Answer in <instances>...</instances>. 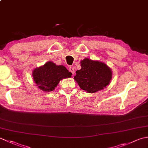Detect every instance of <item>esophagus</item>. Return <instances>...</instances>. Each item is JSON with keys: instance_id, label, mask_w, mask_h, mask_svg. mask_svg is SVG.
Here are the masks:
<instances>
[{"instance_id": "1", "label": "esophagus", "mask_w": 148, "mask_h": 148, "mask_svg": "<svg viewBox=\"0 0 148 148\" xmlns=\"http://www.w3.org/2000/svg\"><path fill=\"white\" fill-rule=\"evenodd\" d=\"M69 71H70L71 72H72V74H74L75 73V71H74V69L73 67H69Z\"/></svg>"}]
</instances>
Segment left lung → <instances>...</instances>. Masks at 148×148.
Instances as JSON below:
<instances>
[{"instance_id": "1", "label": "left lung", "mask_w": 148, "mask_h": 148, "mask_svg": "<svg viewBox=\"0 0 148 148\" xmlns=\"http://www.w3.org/2000/svg\"><path fill=\"white\" fill-rule=\"evenodd\" d=\"M80 64L81 69L76 72L74 79L81 89L93 93L106 88L111 83L112 72L105 63L85 58Z\"/></svg>"}]
</instances>
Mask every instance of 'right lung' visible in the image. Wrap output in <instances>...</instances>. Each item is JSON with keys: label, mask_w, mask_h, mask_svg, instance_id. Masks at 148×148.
<instances>
[{"label": "right lung", "mask_w": 148, "mask_h": 148, "mask_svg": "<svg viewBox=\"0 0 148 148\" xmlns=\"http://www.w3.org/2000/svg\"><path fill=\"white\" fill-rule=\"evenodd\" d=\"M72 73L64 65H57L51 61L36 68L32 72L34 83L45 92L53 91L63 79L71 77Z\"/></svg>", "instance_id": "obj_1"}]
</instances>
